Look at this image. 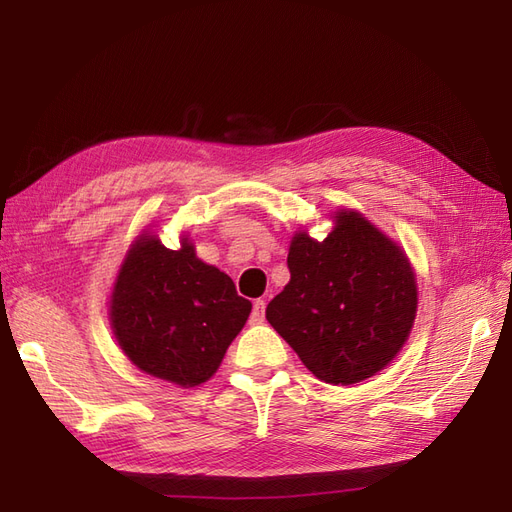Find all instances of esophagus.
I'll list each match as a JSON object with an SVG mask.
<instances>
[{"mask_svg": "<svg viewBox=\"0 0 512 512\" xmlns=\"http://www.w3.org/2000/svg\"><path fill=\"white\" fill-rule=\"evenodd\" d=\"M265 307H267V303L262 301V299H256V301H254L252 316H250V322H252V324H262V322H265Z\"/></svg>", "mask_w": 512, "mask_h": 512, "instance_id": "obj_1", "label": "esophagus"}]
</instances>
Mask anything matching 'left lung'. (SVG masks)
Returning <instances> with one entry per match:
<instances>
[{"instance_id":"8db88e82","label":"left lung","mask_w":512,"mask_h":512,"mask_svg":"<svg viewBox=\"0 0 512 512\" xmlns=\"http://www.w3.org/2000/svg\"><path fill=\"white\" fill-rule=\"evenodd\" d=\"M324 241L299 232L290 243V282L267 320L312 374L354 384L389 365L416 316L408 258L354 211L335 215Z\"/></svg>"}]
</instances>
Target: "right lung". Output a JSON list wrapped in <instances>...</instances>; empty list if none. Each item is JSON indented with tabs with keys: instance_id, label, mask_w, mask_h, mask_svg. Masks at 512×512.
Segmentation results:
<instances>
[{
	"instance_id": "add662e5",
	"label": "right lung",
	"mask_w": 512,
	"mask_h": 512,
	"mask_svg": "<svg viewBox=\"0 0 512 512\" xmlns=\"http://www.w3.org/2000/svg\"><path fill=\"white\" fill-rule=\"evenodd\" d=\"M252 312L230 277L205 265L194 245L168 250L141 237L121 265L111 322L121 350L147 374L196 386L218 371Z\"/></svg>"
}]
</instances>
